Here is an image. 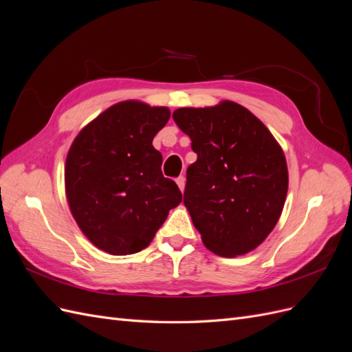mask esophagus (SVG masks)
Instances as JSON below:
<instances>
[{"label": "esophagus", "mask_w": 352, "mask_h": 352, "mask_svg": "<svg viewBox=\"0 0 352 352\" xmlns=\"http://www.w3.org/2000/svg\"><path fill=\"white\" fill-rule=\"evenodd\" d=\"M185 182H186V180H185V176H179V177L176 179V184H177L179 189L182 190V192H184V189H185Z\"/></svg>", "instance_id": "obj_1"}]
</instances>
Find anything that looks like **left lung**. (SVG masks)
I'll list each match as a JSON object with an SVG mask.
<instances>
[{
  "instance_id": "obj_1",
  "label": "left lung",
  "mask_w": 352,
  "mask_h": 352,
  "mask_svg": "<svg viewBox=\"0 0 352 352\" xmlns=\"http://www.w3.org/2000/svg\"><path fill=\"white\" fill-rule=\"evenodd\" d=\"M173 120L198 158L186 170L184 202L206 247L221 257L243 255L269 236L287 192L280 145L242 105L177 109Z\"/></svg>"
}]
</instances>
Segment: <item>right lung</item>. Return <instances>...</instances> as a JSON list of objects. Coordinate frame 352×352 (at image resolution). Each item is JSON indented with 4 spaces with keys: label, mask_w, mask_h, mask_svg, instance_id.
Instances as JSON below:
<instances>
[{
    "label": "right lung",
    "mask_w": 352,
    "mask_h": 352,
    "mask_svg": "<svg viewBox=\"0 0 352 352\" xmlns=\"http://www.w3.org/2000/svg\"><path fill=\"white\" fill-rule=\"evenodd\" d=\"M167 107L140 101L111 105L76 136L65 168L72 214L95 247L111 255L140 252L153 241L182 194L162 173L153 140Z\"/></svg>",
    "instance_id": "1"
}]
</instances>
